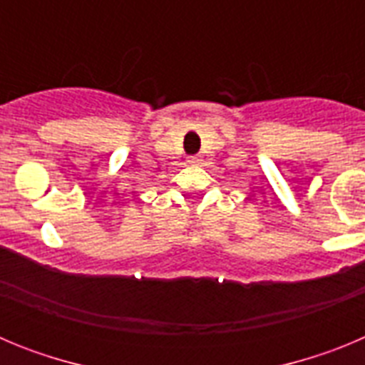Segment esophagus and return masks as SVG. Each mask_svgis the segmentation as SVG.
Here are the masks:
<instances>
[{
  "mask_svg": "<svg viewBox=\"0 0 365 365\" xmlns=\"http://www.w3.org/2000/svg\"><path fill=\"white\" fill-rule=\"evenodd\" d=\"M188 163L190 164H197V163H201V159H199L197 155H193V157H188Z\"/></svg>",
  "mask_w": 365,
  "mask_h": 365,
  "instance_id": "esophagus-1",
  "label": "esophagus"
}]
</instances>
